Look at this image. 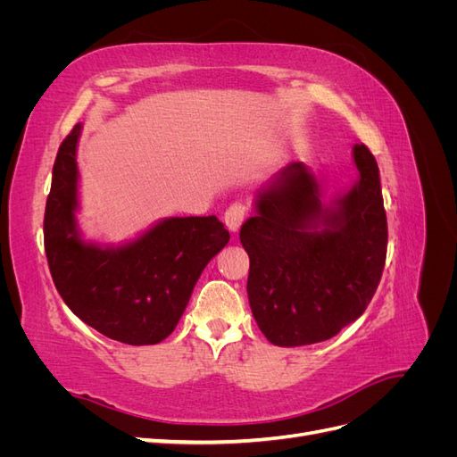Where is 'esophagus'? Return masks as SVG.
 <instances>
[{
    "instance_id": "1",
    "label": "esophagus",
    "mask_w": 457,
    "mask_h": 457,
    "mask_svg": "<svg viewBox=\"0 0 457 457\" xmlns=\"http://www.w3.org/2000/svg\"><path fill=\"white\" fill-rule=\"evenodd\" d=\"M245 215H247L245 205L240 204V202H234L227 207V212H225V217H223L225 225L228 227V230L237 232L240 228V225L245 220Z\"/></svg>"
}]
</instances>
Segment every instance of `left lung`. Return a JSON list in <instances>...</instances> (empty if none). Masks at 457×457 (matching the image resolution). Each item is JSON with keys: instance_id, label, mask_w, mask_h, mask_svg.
<instances>
[{"instance_id": "8db88e82", "label": "left lung", "mask_w": 457, "mask_h": 457, "mask_svg": "<svg viewBox=\"0 0 457 457\" xmlns=\"http://www.w3.org/2000/svg\"><path fill=\"white\" fill-rule=\"evenodd\" d=\"M361 179L331 207L303 163L262 188L240 228L250 255L247 297L259 329L278 347L320 343L361 316L379 286L386 215L379 168L354 145Z\"/></svg>"}]
</instances>
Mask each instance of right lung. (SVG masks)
Returning a JSON list of instances; mask_svg holds the SVG:
<instances>
[{"label": "right lung", "mask_w": 457, "mask_h": 457, "mask_svg": "<svg viewBox=\"0 0 457 457\" xmlns=\"http://www.w3.org/2000/svg\"><path fill=\"white\" fill-rule=\"evenodd\" d=\"M81 126L53 165L44 244L54 287L79 320L128 345H156L175 329L202 270L230 234L215 215L171 217L120 247H99L76 228Z\"/></svg>", "instance_id": "right-lung-1"}]
</instances>
